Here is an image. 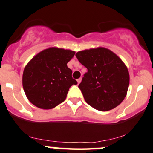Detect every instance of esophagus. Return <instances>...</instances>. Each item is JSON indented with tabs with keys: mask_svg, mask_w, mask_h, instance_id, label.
<instances>
[{
	"mask_svg": "<svg viewBox=\"0 0 153 153\" xmlns=\"http://www.w3.org/2000/svg\"><path fill=\"white\" fill-rule=\"evenodd\" d=\"M77 82H78V84L80 83V82H81V78H78V80H77Z\"/></svg>",
	"mask_w": 153,
	"mask_h": 153,
	"instance_id": "esophagus-1",
	"label": "esophagus"
}]
</instances>
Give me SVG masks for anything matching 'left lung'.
<instances>
[{
  "label": "left lung",
  "instance_id": "obj_1",
  "mask_svg": "<svg viewBox=\"0 0 153 153\" xmlns=\"http://www.w3.org/2000/svg\"><path fill=\"white\" fill-rule=\"evenodd\" d=\"M75 56L88 70L78 85L86 103L101 111L119 106L129 84V72L122 59L103 47L80 51Z\"/></svg>",
  "mask_w": 153,
  "mask_h": 153
}]
</instances>
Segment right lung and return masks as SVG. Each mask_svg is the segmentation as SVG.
Returning a JSON list of instances; mask_svg holds the SVG:
<instances>
[{"instance_id": "add662e5", "label": "right lung", "mask_w": 153, "mask_h": 153, "mask_svg": "<svg viewBox=\"0 0 153 153\" xmlns=\"http://www.w3.org/2000/svg\"><path fill=\"white\" fill-rule=\"evenodd\" d=\"M74 55L73 51L51 47L28 63L22 82L26 97L32 104L51 109L65 100L70 88L78 84L67 65Z\"/></svg>"}]
</instances>
